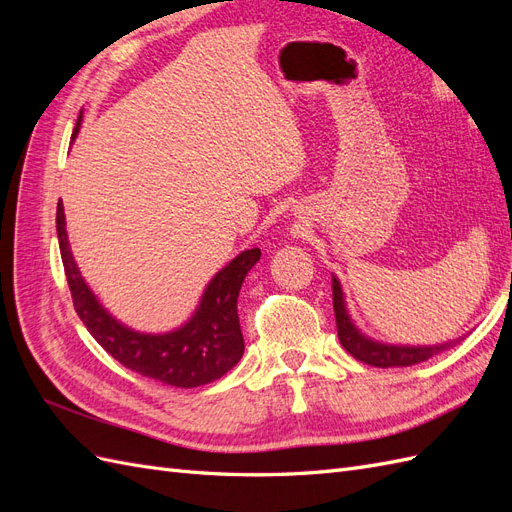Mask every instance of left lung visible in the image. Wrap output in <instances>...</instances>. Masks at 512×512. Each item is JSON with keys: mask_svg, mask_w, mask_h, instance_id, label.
Returning a JSON list of instances; mask_svg holds the SVG:
<instances>
[{"mask_svg": "<svg viewBox=\"0 0 512 512\" xmlns=\"http://www.w3.org/2000/svg\"><path fill=\"white\" fill-rule=\"evenodd\" d=\"M333 309H335L339 342H342V346L354 356V359L374 367H408V365L423 363L431 359V356L457 346L463 339V337H457V339H451V342L436 344V346H399V344H384V342H378V339H371L352 322L346 307L342 284H339L335 275H333Z\"/></svg>", "mask_w": 512, "mask_h": 512, "instance_id": "8db88e82", "label": "left lung"}]
</instances>
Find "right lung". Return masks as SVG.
Returning a JSON list of instances; mask_svg holds the SVG:
<instances>
[{
	"label": "right lung",
	"instance_id": "obj_1",
	"mask_svg": "<svg viewBox=\"0 0 512 512\" xmlns=\"http://www.w3.org/2000/svg\"><path fill=\"white\" fill-rule=\"evenodd\" d=\"M81 121L83 113L76 119L72 141L81 130ZM57 239L76 314L96 342L123 367L179 389H194L222 378L241 361L245 344L239 327L237 299L245 275L260 260L258 247L241 252L213 275L192 318L179 329L141 333L108 314V309L83 280L70 250L61 200L57 203Z\"/></svg>",
	"mask_w": 512,
	"mask_h": 512
}]
</instances>
